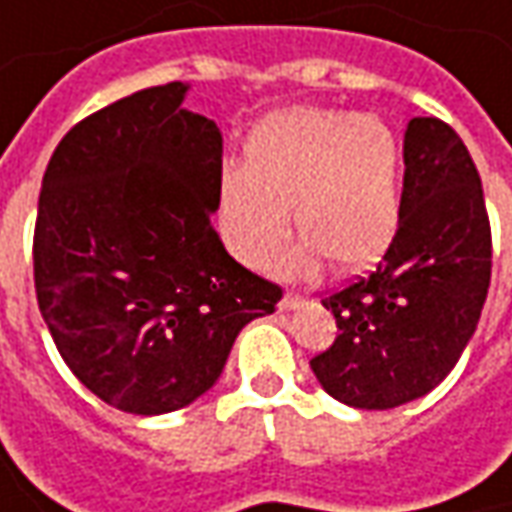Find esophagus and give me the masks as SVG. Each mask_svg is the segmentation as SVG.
<instances>
[{
    "label": "esophagus",
    "mask_w": 512,
    "mask_h": 512,
    "mask_svg": "<svg viewBox=\"0 0 512 512\" xmlns=\"http://www.w3.org/2000/svg\"><path fill=\"white\" fill-rule=\"evenodd\" d=\"M303 298L301 295H295V292H284V298H281V303H278V309L281 312H292V309H301L303 306Z\"/></svg>",
    "instance_id": "esophagus-1"
}]
</instances>
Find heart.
Masks as SVG:
<instances>
[{"label": "heart", "instance_id": "heart-1", "mask_svg": "<svg viewBox=\"0 0 512 512\" xmlns=\"http://www.w3.org/2000/svg\"><path fill=\"white\" fill-rule=\"evenodd\" d=\"M290 276H354L382 262L401 225V144L376 114L290 108L264 119L242 150V169H225L217 189L222 239L248 267H267L290 234Z\"/></svg>", "mask_w": 512, "mask_h": 512}]
</instances>
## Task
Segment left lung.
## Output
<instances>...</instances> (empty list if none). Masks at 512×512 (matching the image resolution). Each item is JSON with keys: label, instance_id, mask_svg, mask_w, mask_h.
<instances>
[{"label": "left lung", "instance_id": "8db88e82", "mask_svg": "<svg viewBox=\"0 0 512 512\" xmlns=\"http://www.w3.org/2000/svg\"><path fill=\"white\" fill-rule=\"evenodd\" d=\"M491 287V225L463 139L435 116L404 130L401 225L368 278L323 298L337 320L309 365L331 398L393 410L435 390L477 331Z\"/></svg>", "mask_w": 512, "mask_h": 512}]
</instances>
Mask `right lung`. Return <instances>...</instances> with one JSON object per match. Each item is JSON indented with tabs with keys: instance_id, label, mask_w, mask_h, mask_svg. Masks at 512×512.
Returning a JSON list of instances; mask_svg holds the SVG:
<instances>
[{
	"instance_id": "right-lung-1",
	"label": "right lung",
	"mask_w": 512,
	"mask_h": 512,
	"mask_svg": "<svg viewBox=\"0 0 512 512\" xmlns=\"http://www.w3.org/2000/svg\"><path fill=\"white\" fill-rule=\"evenodd\" d=\"M189 83L144 88L77 122L41 181L38 309L63 362L105 404L164 415L209 393L276 284L211 225L222 133L186 111Z\"/></svg>"
}]
</instances>
